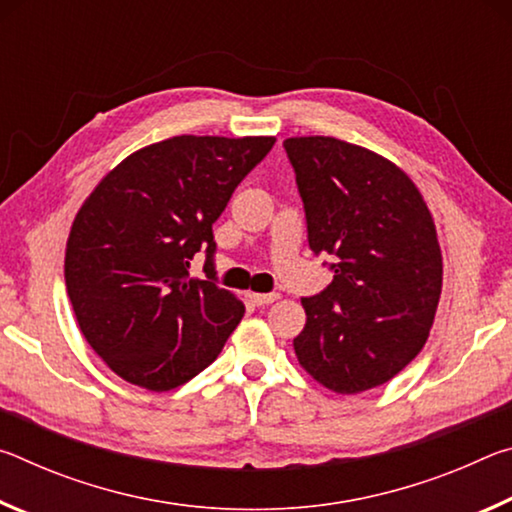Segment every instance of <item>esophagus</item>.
Masks as SVG:
<instances>
[{"instance_id":"esophagus-1","label":"esophagus","mask_w":512,"mask_h":512,"mask_svg":"<svg viewBox=\"0 0 512 512\" xmlns=\"http://www.w3.org/2000/svg\"><path fill=\"white\" fill-rule=\"evenodd\" d=\"M277 298V293H250V300L255 302L257 307H264V305H271V302H275Z\"/></svg>"}]
</instances>
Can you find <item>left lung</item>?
Returning <instances> with one entry per match:
<instances>
[{"label": "left lung", "instance_id": "1", "mask_svg": "<svg viewBox=\"0 0 512 512\" xmlns=\"http://www.w3.org/2000/svg\"><path fill=\"white\" fill-rule=\"evenodd\" d=\"M305 205L307 239L334 280L302 298L293 339L318 384L354 395L393 379L427 343L443 289L436 225L418 187L391 160L336 137L284 140Z\"/></svg>", "mask_w": 512, "mask_h": 512}]
</instances>
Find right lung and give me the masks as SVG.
I'll return each instance as SVG.
<instances>
[{
	"mask_svg": "<svg viewBox=\"0 0 512 512\" xmlns=\"http://www.w3.org/2000/svg\"><path fill=\"white\" fill-rule=\"evenodd\" d=\"M275 137L178 135L128 155L85 198L65 250L76 320L135 386H183L219 357L244 302L214 282V235L232 192ZM206 253L207 281L188 277Z\"/></svg>",
	"mask_w": 512,
	"mask_h": 512,
	"instance_id": "obj_1",
	"label": "right lung"
}]
</instances>
